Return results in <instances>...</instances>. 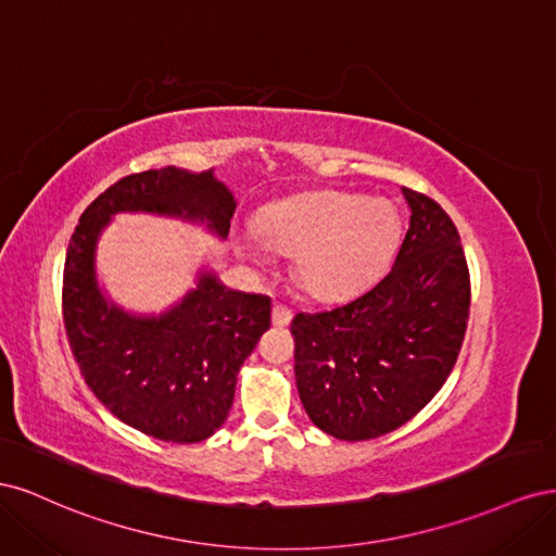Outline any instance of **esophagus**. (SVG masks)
<instances>
[{"instance_id":"34e87169","label":"esophagus","mask_w":556,"mask_h":556,"mask_svg":"<svg viewBox=\"0 0 556 556\" xmlns=\"http://www.w3.org/2000/svg\"><path fill=\"white\" fill-rule=\"evenodd\" d=\"M271 323L276 327H288L292 323V311L288 306L282 304H274V311H271Z\"/></svg>"}]
</instances>
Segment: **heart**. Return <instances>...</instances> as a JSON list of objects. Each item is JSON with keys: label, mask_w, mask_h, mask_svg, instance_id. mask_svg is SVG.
<instances>
[{"label": "heart", "mask_w": 556, "mask_h": 556, "mask_svg": "<svg viewBox=\"0 0 556 556\" xmlns=\"http://www.w3.org/2000/svg\"><path fill=\"white\" fill-rule=\"evenodd\" d=\"M401 220L390 201L348 192H315L266 206L255 229L233 241L255 264L271 250L294 255V276L315 299H345L368 288L390 266Z\"/></svg>", "instance_id": "b5f03b06"}]
</instances>
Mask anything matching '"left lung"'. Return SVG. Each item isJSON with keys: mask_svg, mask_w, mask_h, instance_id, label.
Listing matches in <instances>:
<instances>
[{"mask_svg": "<svg viewBox=\"0 0 556 556\" xmlns=\"http://www.w3.org/2000/svg\"><path fill=\"white\" fill-rule=\"evenodd\" d=\"M401 192L410 223L392 271L343 306L292 319L299 399L311 422L339 441L406 425L447 380L466 333L459 231L433 199Z\"/></svg>", "mask_w": 556, "mask_h": 556, "instance_id": "obj_1", "label": "left lung"}]
</instances>
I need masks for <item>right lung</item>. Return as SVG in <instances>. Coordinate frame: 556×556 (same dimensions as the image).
<instances>
[{
  "label": "right lung",
  "mask_w": 556,
  "mask_h": 556,
  "mask_svg": "<svg viewBox=\"0 0 556 556\" xmlns=\"http://www.w3.org/2000/svg\"><path fill=\"white\" fill-rule=\"evenodd\" d=\"M233 211L213 169H150L99 194L66 250L64 327L80 374L121 422L157 441L199 443L225 425L241 366L271 325V299L229 290L204 266L166 311L131 313L97 278L99 239L117 213L176 217L227 239Z\"/></svg>",
  "instance_id": "right-lung-1"
}]
</instances>
